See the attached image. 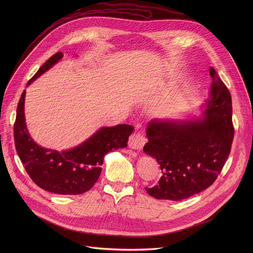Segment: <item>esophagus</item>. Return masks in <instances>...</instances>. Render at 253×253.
I'll return each mask as SVG.
<instances>
[{"label":"esophagus","instance_id":"esophagus-1","mask_svg":"<svg viewBox=\"0 0 253 253\" xmlns=\"http://www.w3.org/2000/svg\"><path fill=\"white\" fill-rule=\"evenodd\" d=\"M146 141H147V139L145 136H144L140 132H136L130 136L128 145L130 148H132L134 150H141L143 148V146L145 145Z\"/></svg>","mask_w":253,"mask_h":253}]
</instances>
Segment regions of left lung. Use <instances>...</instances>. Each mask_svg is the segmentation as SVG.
<instances>
[{"label":"left lung","mask_w":253,"mask_h":253,"mask_svg":"<svg viewBox=\"0 0 253 253\" xmlns=\"http://www.w3.org/2000/svg\"><path fill=\"white\" fill-rule=\"evenodd\" d=\"M209 72L212 84L201 118L148 123L143 151L156 159L162 176L145 189L156 199L180 201L205 190L229 156L234 135L231 96L216 71L211 67Z\"/></svg>","instance_id":"obj_1"}]
</instances>
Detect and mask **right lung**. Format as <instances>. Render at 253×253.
<instances>
[{
  "mask_svg": "<svg viewBox=\"0 0 253 253\" xmlns=\"http://www.w3.org/2000/svg\"><path fill=\"white\" fill-rule=\"evenodd\" d=\"M63 53L53 55L28 82L39 78L57 64ZM25 96L23 92L14 125L17 153L33 181L42 189L62 195H77L90 190L98 180L104 156L112 150L125 148L134 127L119 124L101 127L80 145L63 151L44 148L36 143L28 132L25 119Z\"/></svg>",
  "mask_w": 253,
  "mask_h": 253,
  "instance_id": "right-lung-1",
  "label": "right lung"
}]
</instances>
